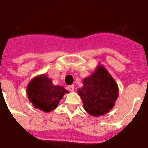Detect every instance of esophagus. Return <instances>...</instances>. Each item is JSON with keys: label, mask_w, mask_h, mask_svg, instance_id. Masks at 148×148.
<instances>
[{"label": "esophagus", "mask_w": 148, "mask_h": 148, "mask_svg": "<svg viewBox=\"0 0 148 148\" xmlns=\"http://www.w3.org/2000/svg\"><path fill=\"white\" fill-rule=\"evenodd\" d=\"M68 90H70V91H71V92H72V91H74V85H71V86H68Z\"/></svg>", "instance_id": "1"}]
</instances>
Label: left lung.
Returning a JSON list of instances; mask_svg holds the SVG:
<instances>
[{"mask_svg":"<svg viewBox=\"0 0 148 148\" xmlns=\"http://www.w3.org/2000/svg\"><path fill=\"white\" fill-rule=\"evenodd\" d=\"M84 109L93 116L107 113L113 107L118 97V86L106 68L98 66L95 72L83 81V87L77 90Z\"/></svg>","mask_w":148,"mask_h":148,"instance_id":"obj_1","label":"left lung"}]
</instances>
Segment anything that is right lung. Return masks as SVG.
<instances>
[{"label":"right lung","instance_id":"1","mask_svg":"<svg viewBox=\"0 0 148 148\" xmlns=\"http://www.w3.org/2000/svg\"><path fill=\"white\" fill-rule=\"evenodd\" d=\"M66 93H68L67 90L59 86H54L46 75L35 77L27 87V93L31 102L36 108L44 112L56 109Z\"/></svg>","mask_w":148,"mask_h":148}]
</instances>
